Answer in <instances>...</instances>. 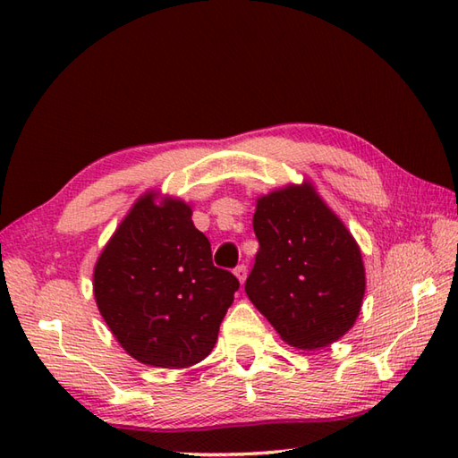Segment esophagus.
<instances>
[{"mask_svg": "<svg viewBox=\"0 0 458 458\" xmlns=\"http://www.w3.org/2000/svg\"><path fill=\"white\" fill-rule=\"evenodd\" d=\"M234 276L238 277V281L242 285H244V281H246V277H248V267L242 264V266H238L236 269H234Z\"/></svg>", "mask_w": 458, "mask_h": 458, "instance_id": "1", "label": "esophagus"}]
</instances>
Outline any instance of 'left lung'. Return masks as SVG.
<instances>
[{
  "label": "left lung",
  "mask_w": 458,
  "mask_h": 458,
  "mask_svg": "<svg viewBox=\"0 0 458 458\" xmlns=\"http://www.w3.org/2000/svg\"><path fill=\"white\" fill-rule=\"evenodd\" d=\"M259 242L246 293L284 343L318 350L343 338L362 309L366 269L356 240L309 181L259 197Z\"/></svg>",
  "instance_id": "8db88e82"
}]
</instances>
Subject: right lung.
<instances>
[{"label": "right lung", "instance_id": "obj_1", "mask_svg": "<svg viewBox=\"0 0 458 458\" xmlns=\"http://www.w3.org/2000/svg\"><path fill=\"white\" fill-rule=\"evenodd\" d=\"M184 200L148 191L94 266V299L120 346L153 368L207 358L240 284L214 267L210 242Z\"/></svg>", "mask_w": 458, "mask_h": 458}]
</instances>
